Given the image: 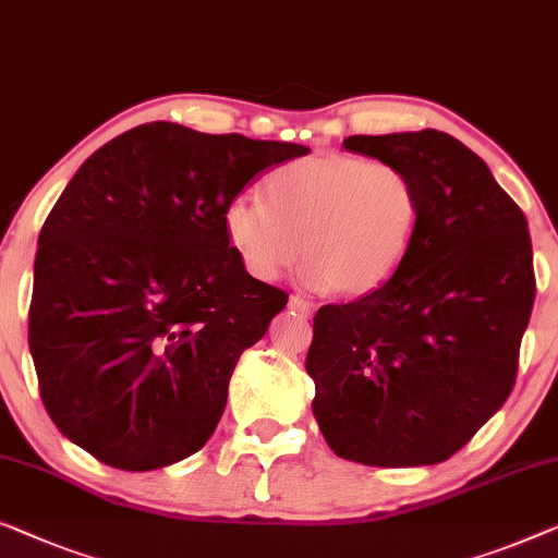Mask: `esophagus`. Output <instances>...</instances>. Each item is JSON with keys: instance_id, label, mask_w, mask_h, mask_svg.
<instances>
[{"instance_id": "34e87169", "label": "esophagus", "mask_w": 558, "mask_h": 558, "mask_svg": "<svg viewBox=\"0 0 558 558\" xmlns=\"http://www.w3.org/2000/svg\"><path fill=\"white\" fill-rule=\"evenodd\" d=\"M289 310L302 314V317H310V314L314 312V304L306 302V299H302V296H292V299H289Z\"/></svg>"}]
</instances>
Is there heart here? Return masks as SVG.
Returning <instances> with one entry per match:
<instances>
[{
	"label": "heart",
	"mask_w": 558,
	"mask_h": 558,
	"mask_svg": "<svg viewBox=\"0 0 558 558\" xmlns=\"http://www.w3.org/2000/svg\"><path fill=\"white\" fill-rule=\"evenodd\" d=\"M264 191L266 204L239 196L223 211L233 254L259 281H274L304 254L306 284L365 296L400 269L420 226L413 175L390 160L294 158L269 173Z\"/></svg>",
	"instance_id": "obj_1"
}]
</instances>
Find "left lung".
<instances>
[{
	"instance_id": "obj_1",
	"label": "left lung",
	"mask_w": 558,
	"mask_h": 558,
	"mask_svg": "<svg viewBox=\"0 0 558 558\" xmlns=\"http://www.w3.org/2000/svg\"><path fill=\"white\" fill-rule=\"evenodd\" d=\"M342 145L413 175L420 226L383 287L314 317L312 413L344 460L442 463L513 390L536 296L526 216L448 133L350 135Z\"/></svg>"
}]
</instances>
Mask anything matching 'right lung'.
Segmentation results:
<instances>
[{"instance_id":"add662e5","label":"right lung","mask_w":558,"mask_h":558,"mask_svg":"<svg viewBox=\"0 0 558 558\" xmlns=\"http://www.w3.org/2000/svg\"><path fill=\"white\" fill-rule=\"evenodd\" d=\"M306 153L158 120L80 166L39 231L29 304L39 395L64 438L120 471L206 446L241 352L289 299L246 274L223 211Z\"/></svg>"}]
</instances>
